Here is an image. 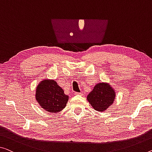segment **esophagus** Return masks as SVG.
Instances as JSON below:
<instances>
[{
  "label": "esophagus",
  "instance_id": "1",
  "mask_svg": "<svg viewBox=\"0 0 152 152\" xmlns=\"http://www.w3.org/2000/svg\"><path fill=\"white\" fill-rule=\"evenodd\" d=\"M75 95H81V93H79V92H75Z\"/></svg>",
  "mask_w": 152,
  "mask_h": 152
}]
</instances>
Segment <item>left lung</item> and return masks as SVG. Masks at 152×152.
<instances>
[{
	"label": "left lung",
	"mask_w": 152,
	"mask_h": 152,
	"mask_svg": "<svg viewBox=\"0 0 152 152\" xmlns=\"http://www.w3.org/2000/svg\"><path fill=\"white\" fill-rule=\"evenodd\" d=\"M115 99V90L107 83H97L87 96L89 103L98 111H105L113 103Z\"/></svg>",
	"instance_id": "8db88e82"
}]
</instances>
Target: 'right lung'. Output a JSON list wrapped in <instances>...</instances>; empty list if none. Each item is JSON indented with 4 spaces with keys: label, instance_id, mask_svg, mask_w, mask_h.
<instances>
[{
    "label": "right lung",
    "instance_id": "add662e5",
    "mask_svg": "<svg viewBox=\"0 0 152 152\" xmlns=\"http://www.w3.org/2000/svg\"><path fill=\"white\" fill-rule=\"evenodd\" d=\"M35 99L40 106L50 113H58L65 108L69 96L54 80L44 79L36 88Z\"/></svg>",
    "mask_w": 152,
    "mask_h": 152
}]
</instances>
